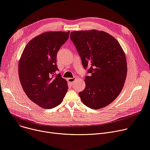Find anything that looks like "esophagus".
Instances as JSON below:
<instances>
[{
	"label": "esophagus",
	"mask_w": 150,
	"mask_h": 150,
	"mask_svg": "<svg viewBox=\"0 0 150 150\" xmlns=\"http://www.w3.org/2000/svg\"><path fill=\"white\" fill-rule=\"evenodd\" d=\"M67 80H68V81H69V83H74V81L76 80V78H75V77H74V78H68Z\"/></svg>",
	"instance_id": "esophagus-1"
}]
</instances>
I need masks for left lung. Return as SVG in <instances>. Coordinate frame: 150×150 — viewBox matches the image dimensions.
Wrapping results in <instances>:
<instances>
[{
	"mask_svg": "<svg viewBox=\"0 0 150 150\" xmlns=\"http://www.w3.org/2000/svg\"><path fill=\"white\" fill-rule=\"evenodd\" d=\"M71 39L90 76L86 88L79 93L87 106L97 110L112 102L123 87L127 75L125 54L117 40L96 30L75 31Z\"/></svg>",
	"mask_w": 150,
	"mask_h": 150,
	"instance_id": "8db88e82",
	"label": "left lung"
}]
</instances>
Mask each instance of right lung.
I'll return each instance as SVG.
<instances>
[{
	"mask_svg": "<svg viewBox=\"0 0 150 150\" xmlns=\"http://www.w3.org/2000/svg\"><path fill=\"white\" fill-rule=\"evenodd\" d=\"M70 32H47L26 45L18 63V75L23 90L38 106L50 109L62 102L67 91V81L60 74L57 52Z\"/></svg>",
	"mask_w": 150,
	"mask_h": 150,
	"instance_id": "right-lung-1",
	"label": "right lung"
}]
</instances>
